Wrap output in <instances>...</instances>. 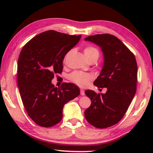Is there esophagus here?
I'll return each mask as SVG.
<instances>
[{"instance_id": "obj_1", "label": "esophagus", "mask_w": 153, "mask_h": 153, "mask_svg": "<svg viewBox=\"0 0 153 153\" xmlns=\"http://www.w3.org/2000/svg\"><path fill=\"white\" fill-rule=\"evenodd\" d=\"M80 93H81V95H85V91H83V89H81L80 90Z\"/></svg>"}]
</instances>
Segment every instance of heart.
Instances as JSON below:
<instances>
[{
    "mask_svg": "<svg viewBox=\"0 0 153 153\" xmlns=\"http://www.w3.org/2000/svg\"><path fill=\"white\" fill-rule=\"evenodd\" d=\"M84 54L88 60L93 57H99V51L97 48L93 46H87L84 49ZM69 79L72 82L76 83L81 87H85L88 84L89 81L93 79L91 74L82 72H74L69 75Z\"/></svg>",
    "mask_w": 153,
    "mask_h": 153,
    "instance_id": "heart-1",
    "label": "heart"
}]
</instances>
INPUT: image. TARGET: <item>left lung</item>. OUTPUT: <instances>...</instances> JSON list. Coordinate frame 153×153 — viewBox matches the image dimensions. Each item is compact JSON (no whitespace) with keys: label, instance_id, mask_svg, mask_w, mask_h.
I'll list each match as a JSON object with an SVG mask.
<instances>
[{"label":"left lung","instance_id":"left-lung-1","mask_svg":"<svg viewBox=\"0 0 153 153\" xmlns=\"http://www.w3.org/2000/svg\"><path fill=\"white\" fill-rule=\"evenodd\" d=\"M101 47L104 65L94 81L97 88H106L105 94L88 90L85 94L91 100L85 111L90 124L99 129L118 123L128 109L137 91V64L132 52L114 35L97 34L85 38Z\"/></svg>","mask_w":153,"mask_h":153}]
</instances>
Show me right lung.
I'll return each instance as SVG.
<instances>
[{
	"instance_id": "right-lung-1",
	"label": "right lung",
	"mask_w": 153,
	"mask_h": 153,
	"mask_svg": "<svg viewBox=\"0 0 153 153\" xmlns=\"http://www.w3.org/2000/svg\"><path fill=\"white\" fill-rule=\"evenodd\" d=\"M81 35L51 30L36 35L22 48L17 62V84L25 109L37 125L53 126L61 120L65 104L79 95L77 85L51 83L55 74L62 71L67 53Z\"/></svg>"
}]
</instances>
